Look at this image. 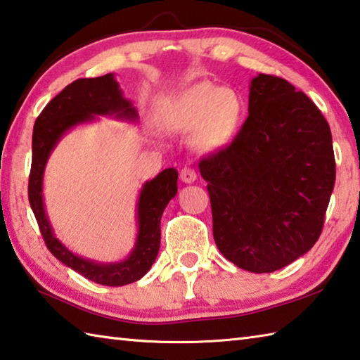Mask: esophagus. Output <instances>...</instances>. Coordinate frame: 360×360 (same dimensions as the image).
<instances>
[{"mask_svg":"<svg viewBox=\"0 0 360 360\" xmlns=\"http://www.w3.org/2000/svg\"><path fill=\"white\" fill-rule=\"evenodd\" d=\"M195 179H197V172H195L193 168H182L181 169V181L186 182V184H192V182H195Z\"/></svg>","mask_w":360,"mask_h":360,"instance_id":"1","label":"esophagus"}]
</instances>
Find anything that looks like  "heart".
Instances as JSON below:
<instances>
[{
    "instance_id": "obj_1",
    "label": "heart",
    "mask_w": 360,
    "mask_h": 360,
    "mask_svg": "<svg viewBox=\"0 0 360 360\" xmlns=\"http://www.w3.org/2000/svg\"><path fill=\"white\" fill-rule=\"evenodd\" d=\"M243 113L244 102L238 91L201 82L169 102L165 124L174 132L197 134L198 145L214 151L231 143Z\"/></svg>"
}]
</instances>
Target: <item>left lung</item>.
Segmentation results:
<instances>
[{"instance_id":"8db88e82","label":"left lung","mask_w":360,"mask_h":360,"mask_svg":"<svg viewBox=\"0 0 360 360\" xmlns=\"http://www.w3.org/2000/svg\"><path fill=\"white\" fill-rule=\"evenodd\" d=\"M221 255L255 274L315 245L335 184L330 127L302 91L276 75L250 83L248 116L226 148L200 162Z\"/></svg>"}]
</instances>
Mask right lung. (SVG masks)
Segmentation results:
<instances>
[{
  "instance_id": "obj_1",
  "label": "right lung",
  "mask_w": 360,
  "mask_h": 360,
  "mask_svg": "<svg viewBox=\"0 0 360 360\" xmlns=\"http://www.w3.org/2000/svg\"><path fill=\"white\" fill-rule=\"evenodd\" d=\"M96 115L116 116L129 121L139 120V113L132 107V102L122 97V91L113 74L96 78H78L47 103V107L37 116L32 130L28 198L45 245L61 263L96 283L124 286L140 280L151 269L158 258L160 219L169 200L178 193V172L176 168H167L143 186L136 205L139 234L134 250L126 259L121 263H97L72 253L58 240L45 214L42 198L44 169L51 151L63 135L77 124L94 121Z\"/></svg>"
}]
</instances>
